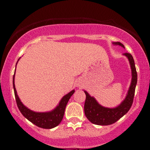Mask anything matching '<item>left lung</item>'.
Masks as SVG:
<instances>
[{
  "label": "left lung",
  "mask_w": 150,
  "mask_h": 150,
  "mask_svg": "<svg viewBox=\"0 0 150 150\" xmlns=\"http://www.w3.org/2000/svg\"><path fill=\"white\" fill-rule=\"evenodd\" d=\"M113 44L120 46L124 48L123 44L120 42H113ZM123 56H126L130 63L131 68L132 79L130 87L127 92L125 99H123L118 106L114 108H108L101 106L98 103L94 97L90 96L87 91L84 90L86 94V99L85 102V114L87 118L91 123L99 125H108L116 123L117 120L123 117L125 113L130 110L135 95V87L137 85V75L136 71L135 61L130 53H123Z\"/></svg>",
  "instance_id": "8db88e82"
}]
</instances>
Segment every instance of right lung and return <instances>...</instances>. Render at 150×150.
<instances>
[{"instance_id":"right-lung-1","label":"right lung","mask_w":150,"mask_h":150,"mask_svg":"<svg viewBox=\"0 0 150 150\" xmlns=\"http://www.w3.org/2000/svg\"><path fill=\"white\" fill-rule=\"evenodd\" d=\"M19 60H20V58L18 59V61ZM18 62H17V63H18ZM15 71L14 75H13V89H14L17 105H18V107L20 112L22 113V114L27 120H29L30 122H32V123H34V125L39 127V128L51 129L59 125L62 119H63V116H64L66 105L68 104L70 98L71 97V96L75 92V89H73L69 93L63 96L61 101H60V102L56 106V107L53 108L51 111H47V112H36V111L30 110V108L25 106V105L22 104L21 100L19 98L15 85Z\"/></svg>"}]
</instances>
